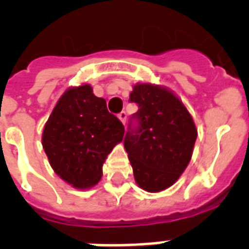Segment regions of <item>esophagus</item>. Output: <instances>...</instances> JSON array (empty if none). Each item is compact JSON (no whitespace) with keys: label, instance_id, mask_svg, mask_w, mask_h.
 Wrapping results in <instances>:
<instances>
[{"label":"esophagus","instance_id":"esophagus-1","mask_svg":"<svg viewBox=\"0 0 249 249\" xmlns=\"http://www.w3.org/2000/svg\"><path fill=\"white\" fill-rule=\"evenodd\" d=\"M117 117L120 119V121L123 124H125V121H126V112H125V111H121V112L117 115Z\"/></svg>","mask_w":249,"mask_h":249}]
</instances>
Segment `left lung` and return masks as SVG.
Listing matches in <instances>:
<instances>
[{
    "label": "left lung",
    "mask_w": 249,
    "mask_h": 249,
    "mask_svg": "<svg viewBox=\"0 0 249 249\" xmlns=\"http://www.w3.org/2000/svg\"><path fill=\"white\" fill-rule=\"evenodd\" d=\"M129 101L138 111L130 116L124 147L137 185L159 193L173 185L189 165L196 128L183 103L164 88L137 84Z\"/></svg>",
    "instance_id": "8db88e82"
}]
</instances>
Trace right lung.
I'll return each mask as SVG.
<instances>
[{
  "label": "right lung",
  "mask_w": 249,
  "mask_h": 249,
  "mask_svg": "<svg viewBox=\"0 0 249 249\" xmlns=\"http://www.w3.org/2000/svg\"><path fill=\"white\" fill-rule=\"evenodd\" d=\"M124 132L105 99L85 84L60 97L45 124L42 146L62 179L76 189H89L99 182L106 158L123 141Z\"/></svg>",
  "instance_id": "1"
}]
</instances>
